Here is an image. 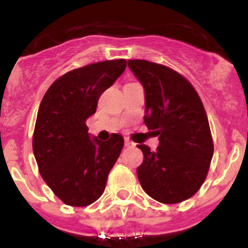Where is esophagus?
<instances>
[{"label":"esophagus","mask_w":248,"mask_h":248,"mask_svg":"<svg viewBox=\"0 0 248 248\" xmlns=\"http://www.w3.org/2000/svg\"><path fill=\"white\" fill-rule=\"evenodd\" d=\"M124 146L126 147H133L134 146V142H132L129 139H124Z\"/></svg>","instance_id":"obj_1"}]
</instances>
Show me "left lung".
I'll return each instance as SVG.
<instances>
[{
	"instance_id": "8db88e82",
	"label": "left lung",
	"mask_w": 248,
	"mask_h": 248,
	"mask_svg": "<svg viewBox=\"0 0 248 248\" xmlns=\"http://www.w3.org/2000/svg\"><path fill=\"white\" fill-rule=\"evenodd\" d=\"M128 66L143 85L144 124L160 140L155 152L138 144L144 156L136 170L139 181L155 201L181 203L201 189L213 156L203 102L190 81L170 67L141 59L128 61Z\"/></svg>"
}]
</instances>
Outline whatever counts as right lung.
<instances>
[{
  "label": "right lung",
  "mask_w": 248,
  "mask_h": 248,
  "mask_svg": "<svg viewBox=\"0 0 248 248\" xmlns=\"http://www.w3.org/2000/svg\"><path fill=\"white\" fill-rule=\"evenodd\" d=\"M126 59L93 62L59 77L43 96L32 149L38 170L53 193L70 206H87L104 192L124 138L91 139L86 120L100 95L124 73Z\"/></svg>",
  "instance_id": "add662e5"
}]
</instances>
